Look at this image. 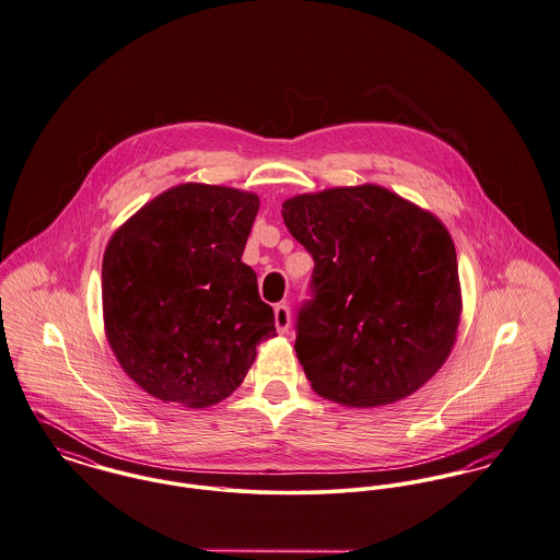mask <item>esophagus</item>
<instances>
[{"label": "esophagus", "instance_id": "obj_1", "mask_svg": "<svg viewBox=\"0 0 560 560\" xmlns=\"http://www.w3.org/2000/svg\"><path fill=\"white\" fill-rule=\"evenodd\" d=\"M290 322H292V315H290V306L285 302L277 304L275 306V326L279 334H285L290 329Z\"/></svg>", "mask_w": 560, "mask_h": 560}]
</instances>
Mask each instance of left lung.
<instances>
[{
	"mask_svg": "<svg viewBox=\"0 0 560 560\" xmlns=\"http://www.w3.org/2000/svg\"><path fill=\"white\" fill-rule=\"evenodd\" d=\"M313 256L296 355L331 401L374 408L415 394L446 362L459 326V268L444 224L381 186L283 202Z\"/></svg>",
	"mask_w": 560,
	"mask_h": 560,
	"instance_id": "8db88e82",
	"label": "left lung"
}]
</instances>
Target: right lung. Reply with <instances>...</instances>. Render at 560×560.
Returning <instances> with one entry per match:
<instances>
[{
  "label": "right lung",
  "instance_id": "obj_1",
  "mask_svg": "<svg viewBox=\"0 0 560 560\" xmlns=\"http://www.w3.org/2000/svg\"><path fill=\"white\" fill-rule=\"evenodd\" d=\"M260 200L224 186L166 190L116 232L103 256L109 347L148 394L205 408L243 383L275 336L243 249Z\"/></svg>",
  "mask_w": 560,
  "mask_h": 560
}]
</instances>
